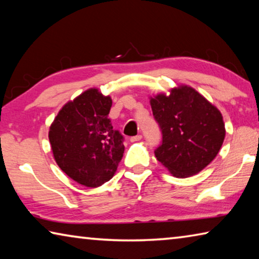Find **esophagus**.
Here are the masks:
<instances>
[{
    "label": "esophagus",
    "mask_w": 259,
    "mask_h": 259,
    "mask_svg": "<svg viewBox=\"0 0 259 259\" xmlns=\"http://www.w3.org/2000/svg\"><path fill=\"white\" fill-rule=\"evenodd\" d=\"M143 138V136L142 135H137V136H135V137H131L130 138V142L131 143H135V142H139L140 139Z\"/></svg>",
    "instance_id": "obj_1"
}]
</instances>
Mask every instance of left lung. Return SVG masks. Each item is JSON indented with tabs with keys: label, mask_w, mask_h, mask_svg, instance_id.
Returning <instances> with one entry per match:
<instances>
[{
	"label": "left lung",
	"mask_w": 259,
	"mask_h": 259,
	"mask_svg": "<svg viewBox=\"0 0 259 259\" xmlns=\"http://www.w3.org/2000/svg\"><path fill=\"white\" fill-rule=\"evenodd\" d=\"M151 107L162 130L154 154L172 176L187 178L203 170L225 138L219 109L190 85H178L169 95L151 97Z\"/></svg>",
	"instance_id": "obj_1"
}]
</instances>
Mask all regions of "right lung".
I'll use <instances>...</instances> for the list:
<instances>
[{
    "mask_svg": "<svg viewBox=\"0 0 259 259\" xmlns=\"http://www.w3.org/2000/svg\"><path fill=\"white\" fill-rule=\"evenodd\" d=\"M112 99L90 88L61 107L50 125L52 154L69 178L98 187L115 174L123 156V136L108 119Z\"/></svg>",
    "mask_w": 259,
    "mask_h": 259,
    "instance_id": "add662e5",
    "label": "right lung"
}]
</instances>
